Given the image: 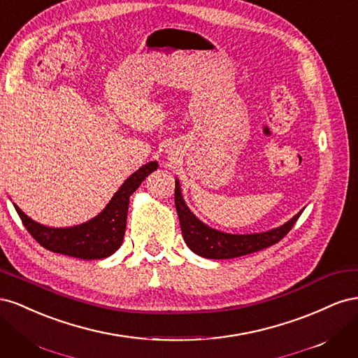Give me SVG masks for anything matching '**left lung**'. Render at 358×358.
<instances>
[{
	"label": "left lung",
	"instance_id": "8db88e82",
	"mask_svg": "<svg viewBox=\"0 0 358 358\" xmlns=\"http://www.w3.org/2000/svg\"><path fill=\"white\" fill-rule=\"evenodd\" d=\"M175 204L179 216L183 241H185V243L192 252L212 259L236 258L272 246L284 239L292 227H294L299 216L301 215V212H299L294 218H291L282 227L266 233L229 234L209 229L208 225H204L191 213V210L187 208L185 201L182 199L178 180L175 188Z\"/></svg>",
	"mask_w": 358,
	"mask_h": 358
}]
</instances>
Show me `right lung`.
Returning a JSON list of instances; mask_svg holds the SVG:
<instances>
[{"mask_svg":"<svg viewBox=\"0 0 358 358\" xmlns=\"http://www.w3.org/2000/svg\"><path fill=\"white\" fill-rule=\"evenodd\" d=\"M158 167L157 161L138 169L129 176L115 194L107 208L94 220L70 227V229H50L31 218L15 204V209L28 233L52 252L70 255L82 259H100L112 255L122 245L127 225L129 196L140 187L150 173Z\"/></svg>","mask_w":358,"mask_h":358,"instance_id":"obj_1","label":"right lung"}]
</instances>
